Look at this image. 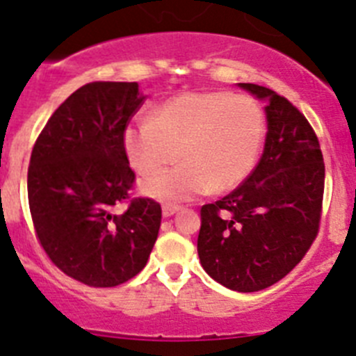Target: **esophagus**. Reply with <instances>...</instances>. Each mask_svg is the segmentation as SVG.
Here are the masks:
<instances>
[{
  "label": "esophagus",
  "mask_w": 356,
  "mask_h": 356,
  "mask_svg": "<svg viewBox=\"0 0 356 356\" xmlns=\"http://www.w3.org/2000/svg\"><path fill=\"white\" fill-rule=\"evenodd\" d=\"M179 209H181V206H175V204H165V206H163V216L165 218L172 216V214L177 213Z\"/></svg>",
  "instance_id": "esophagus-1"
}]
</instances>
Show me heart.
<instances>
[{
  "mask_svg": "<svg viewBox=\"0 0 356 356\" xmlns=\"http://www.w3.org/2000/svg\"><path fill=\"white\" fill-rule=\"evenodd\" d=\"M266 134V115L254 97L227 90L184 92L166 99L126 127L122 147L140 175L142 191L163 202H184L207 191L238 188L254 170Z\"/></svg>",
  "mask_w": 356,
  "mask_h": 356,
  "instance_id": "b5f03b06",
  "label": "heart"
}]
</instances>
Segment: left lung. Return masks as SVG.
Returning <instances> with one entry per match:
<instances>
[{
    "mask_svg": "<svg viewBox=\"0 0 356 356\" xmlns=\"http://www.w3.org/2000/svg\"><path fill=\"white\" fill-rule=\"evenodd\" d=\"M268 99L264 152L232 193L202 206L198 257L222 286L255 293L305 257L319 232L325 161L305 115L271 88L239 83Z\"/></svg>",
    "mask_w": 356,
    "mask_h": 356,
    "instance_id": "left-lung-1",
    "label": "left lung"
}]
</instances>
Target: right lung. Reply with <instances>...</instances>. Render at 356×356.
Returning a JSON list of instances; mask_svg holds the SVG:
<instances>
[{
	"instance_id": "add662e5",
	"label": "right lung",
	"mask_w": 356,
	"mask_h": 356,
	"mask_svg": "<svg viewBox=\"0 0 356 356\" xmlns=\"http://www.w3.org/2000/svg\"><path fill=\"white\" fill-rule=\"evenodd\" d=\"M138 83L94 81L65 99L38 134L28 202L38 243L60 271L90 287H115L145 268L161 206L131 197L134 172L122 134L142 108ZM118 205H126L117 213Z\"/></svg>"
}]
</instances>
